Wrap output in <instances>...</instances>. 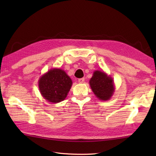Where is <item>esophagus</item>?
Listing matches in <instances>:
<instances>
[{
  "instance_id": "obj_1",
  "label": "esophagus",
  "mask_w": 156,
  "mask_h": 156,
  "mask_svg": "<svg viewBox=\"0 0 156 156\" xmlns=\"http://www.w3.org/2000/svg\"><path fill=\"white\" fill-rule=\"evenodd\" d=\"M84 82V78H82L78 79V82H79V83L82 84V83H83Z\"/></svg>"
}]
</instances>
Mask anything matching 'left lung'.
<instances>
[{
  "label": "left lung",
  "instance_id": "1",
  "mask_svg": "<svg viewBox=\"0 0 156 156\" xmlns=\"http://www.w3.org/2000/svg\"><path fill=\"white\" fill-rule=\"evenodd\" d=\"M89 84L93 93L99 100L108 101L115 92L113 79L104 71L95 70Z\"/></svg>",
  "mask_w": 156,
  "mask_h": 156
}]
</instances>
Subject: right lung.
<instances>
[{"label":"right lung","mask_w":156,"mask_h":156,"mask_svg":"<svg viewBox=\"0 0 156 156\" xmlns=\"http://www.w3.org/2000/svg\"><path fill=\"white\" fill-rule=\"evenodd\" d=\"M72 86V81L64 70L51 68L43 74L38 81L41 96L51 103L63 101Z\"/></svg>","instance_id":"right-lung-1"}]
</instances>
